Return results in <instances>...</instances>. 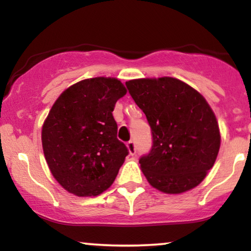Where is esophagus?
I'll use <instances>...</instances> for the list:
<instances>
[{
    "instance_id": "1",
    "label": "esophagus",
    "mask_w": 251,
    "mask_h": 251,
    "mask_svg": "<svg viewBox=\"0 0 251 251\" xmlns=\"http://www.w3.org/2000/svg\"><path fill=\"white\" fill-rule=\"evenodd\" d=\"M126 147H128L129 153L131 154V155H135V154H136V143H135V140H130V142H128V144H126Z\"/></svg>"
}]
</instances>
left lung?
<instances>
[{
  "instance_id": "1",
  "label": "left lung",
  "mask_w": 251,
  "mask_h": 251,
  "mask_svg": "<svg viewBox=\"0 0 251 251\" xmlns=\"http://www.w3.org/2000/svg\"><path fill=\"white\" fill-rule=\"evenodd\" d=\"M126 85L152 131V149L139 159L146 179L167 194L198 186L221 146L217 120L203 96L169 76L138 78Z\"/></svg>"
}]
</instances>
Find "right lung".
Segmentation results:
<instances>
[{"label":"right lung","mask_w":251,"mask_h":251,"mask_svg":"<svg viewBox=\"0 0 251 251\" xmlns=\"http://www.w3.org/2000/svg\"><path fill=\"white\" fill-rule=\"evenodd\" d=\"M126 94L114 77H94L61 94L42 126L44 156L52 176L77 197H96L113 184L129 154L118 139L112 112Z\"/></svg>","instance_id":"1"}]
</instances>
